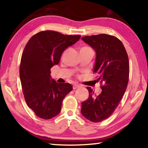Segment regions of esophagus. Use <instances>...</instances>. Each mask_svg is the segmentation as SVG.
Listing matches in <instances>:
<instances>
[{
  "mask_svg": "<svg viewBox=\"0 0 148 148\" xmlns=\"http://www.w3.org/2000/svg\"><path fill=\"white\" fill-rule=\"evenodd\" d=\"M80 86L78 85H73V89H77V88H78Z\"/></svg>",
  "mask_w": 148,
  "mask_h": 148,
  "instance_id": "1",
  "label": "esophagus"
}]
</instances>
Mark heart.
Wrapping results in <instances>:
<instances>
[{"label": "heart", "mask_w": 148, "mask_h": 148, "mask_svg": "<svg viewBox=\"0 0 148 148\" xmlns=\"http://www.w3.org/2000/svg\"><path fill=\"white\" fill-rule=\"evenodd\" d=\"M88 48H90V47H83L81 49H88Z\"/></svg>", "instance_id": "obj_1"}]
</instances>
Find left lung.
Segmentation results:
<instances>
[{"instance_id": "left-lung-1", "label": "left lung", "mask_w": 148, "mask_h": 148, "mask_svg": "<svg viewBox=\"0 0 148 148\" xmlns=\"http://www.w3.org/2000/svg\"><path fill=\"white\" fill-rule=\"evenodd\" d=\"M84 42L96 52L93 72L104 83L99 96L87 87L88 99L82 103L81 114L92 122H100L112 114L126 91L129 79L128 57L121 41L114 36L99 34L84 36Z\"/></svg>"}]
</instances>
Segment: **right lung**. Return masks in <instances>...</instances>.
<instances>
[{"label":"right lung","mask_w":148,"mask_h":148,"mask_svg":"<svg viewBox=\"0 0 148 148\" xmlns=\"http://www.w3.org/2000/svg\"><path fill=\"white\" fill-rule=\"evenodd\" d=\"M81 36L64 35L46 30L33 36L25 46L20 66V78L25 101L37 116L48 120L60 112L62 101L73 90L69 83L51 79V68L61 54L75 44Z\"/></svg>","instance_id":"right-lung-1"}]
</instances>
